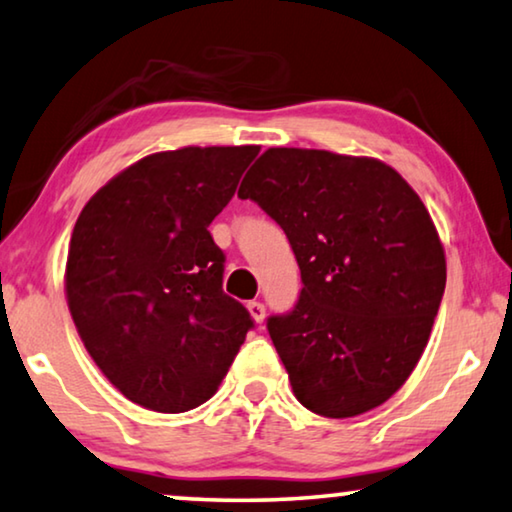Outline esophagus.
I'll use <instances>...</instances> for the list:
<instances>
[{"label":"esophagus","instance_id":"34e87169","mask_svg":"<svg viewBox=\"0 0 512 512\" xmlns=\"http://www.w3.org/2000/svg\"><path fill=\"white\" fill-rule=\"evenodd\" d=\"M247 309H249V314H251V318H254L256 323H263L265 321V305L263 302H249L247 305Z\"/></svg>","mask_w":512,"mask_h":512}]
</instances>
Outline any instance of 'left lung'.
<instances>
[{
  "label": "left lung",
  "instance_id": "left-lung-1",
  "mask_svg": "<svg viewBox=\"0 0 512 512\" xmlns=\"http://www.w3.org/2000/svg\"><path fill=\"white\" fill-rule=\"evenodd\" d=\"M240 198L284 228L302 291L270 316L295 397L325 418L381 406L425 351L446 288V254L425 203L369 157L270 147Z\"/></svg>",
  "mask_w": 512,
  "mask_h": 512
}]
</instances>
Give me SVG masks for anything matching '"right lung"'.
Wrapping results in <instances>:
<instances>
[{
    "label": "right lung",
    "mask_w": 512,
    "mask_h": 512,
    "mask_svg": "<svg viewBox=\"0 0 512 512\" xmlns=\"http://www.w3.org/2000/svg\"><path fill=\"white\" fill-rule=\"evenodd\" d=\"M261 147H182L115 175L73 226L64 291L103 376L159 413L217 392L254 328L224 293V251L207 226Z\"/></svg>",
    "instance_id": "add662e5"
}]
</instances>
